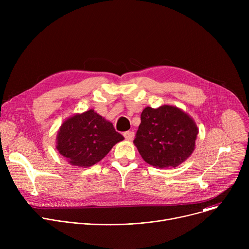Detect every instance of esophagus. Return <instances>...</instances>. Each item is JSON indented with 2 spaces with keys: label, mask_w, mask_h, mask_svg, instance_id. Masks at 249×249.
<instances>
[{
  "label": "esophagus",
  "mask_w": 249,
  "mask_h": 249,
  "mask_svg": "<svg viewBox=\"0 0 249 249\" xmlns=\"http://www.w3.org/2000/svg\"><path fill=\"white\" fill-rule=\"evenodd\" d=\"M123 136H124V138L126 140L132 141L134 139V137H135V133L133 131H126V132L123 133Z\"/></svg>",
  "instance_id": "esophagus-1"
}]
</instances>
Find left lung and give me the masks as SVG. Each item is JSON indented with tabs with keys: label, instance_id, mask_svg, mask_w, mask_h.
<instances>
[{
	"label": "left lung",
	"instance_id": "obj_1",
	"mask_svg": "<svg viewBox=\"0 0 249 249\" xmlns=\"http://www.w3.org/2000/svg\"><path fill=\"white\" fill-rule=\"evenodd\" d=\"M197 134L193 119L179 108L169 105L146 107L134 144L149 164L175 167L193 153Z\"/></svg>",
	"mask_w": 249,
	"mask_h": 249
}]
</instances>
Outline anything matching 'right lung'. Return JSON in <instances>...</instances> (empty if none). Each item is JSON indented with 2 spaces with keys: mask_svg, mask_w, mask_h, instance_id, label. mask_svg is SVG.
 Here are the masks:
<instances>
[{
  "mask_svg": "<svg viewBox=\"0 0 249 249\" xmlns=\"http://www.w3.org/2000/svg\"><path fill=\"white\" fill-rule=\"evenodd\" d=\"M124 138L92 109L66 120L57 136V150L73 165L91 166Z\"/></svg>",
  "mask_w": 249,
  "mask_h": 249,
  "instance_id": "add662e5",
  "label": "right lung"
}]
</instances>
